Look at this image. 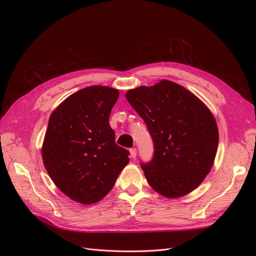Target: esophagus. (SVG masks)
Masks as SVG:
<instances>
[{
  "label": "esophagus",
  "mask_w": 256,
  "mask_h": 256,
  "mask_svg": "<svg viewBox=\"0 0 256 256\" xmlns=\"http://www.w3.org/2000/svg\"><path fill=\"white\" fill-rule=\"evenodd\" d=\"M130 156L132 159L136 157V148H130Z\"/></svg>",
  "instance_id": "obj_1"
}]
</instances>
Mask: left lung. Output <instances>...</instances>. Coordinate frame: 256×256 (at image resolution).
Returning <instances> with one entry per match:
<instances>
[{
    "mask_svg": "<svg viewBox=\"0 0 256 256\" xmlns=\"http://www.w3.org/2000/svg\"><path fill=\"white\" fill-rule=\"evenodd\" d=\"M126 98L152 140V159L140 164L150 187L171 198L194 190L210 171L218 148L212 112L192 92L166 80L130 90Z\"/></svg>",
    "mask_w": 256,
    "mask_h": 256,
    "instance_id": "1",
    "label": "left lung"
}]
</instances>
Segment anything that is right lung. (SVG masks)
Wrapping results in <instances>:
<instances>
[{
	"instance_id": "obj_1",
	"label": "right lung",
	"mask_w": 256,
	"mask_h": 256,
	"mask_svg": "<svg viewBox=\"0 0 256 256\" xmlns=\"http://www.w3.org/2000/svg\"><path fill=\"white\" fill-rule=\"evenodd\" d=\"M120 92L88 86L69 96L51 114L42 145L46 170L56 187L81 204L111 191L129 152L115 143L109 118Z\"/></svg>"
}]
</instances>
